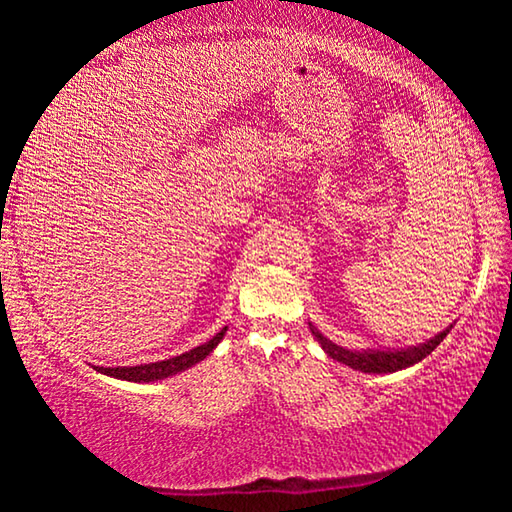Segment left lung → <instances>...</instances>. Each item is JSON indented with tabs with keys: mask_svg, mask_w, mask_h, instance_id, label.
<instances>
[{
	"mask_svg": "<svg viewBox=\"0 0 512 512\" xmlns=\"http://www.w3.org/2000/svg\"><path fill=\"white\" fill-rule=\"evenodd\" d=\"M454 325L445 327L443 332H438L436 336H431L429 341H424L420 345H409V348H397V350H348L343 348V345H336L318 332V329L309 323L311 334H314V339L318 341L320 348L325 350L327 357H332L334 361H341L345 366H350L352 370H359V372H375V375H386V372H397V370H404L413 366V363L422 361L427 354H431L433 350L438 348L440 341L445 339L449 334V329Z\"/></svg>",
	"mask_w": 512,
	"mask_h": 512,
	"instance_id": "obj_1",
	"label": "left lung"
}]
</instances>
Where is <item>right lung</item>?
<instances>
[{"label": "right lung", "instance_id": "right-lung-1", "mask_svg": "<svg viewBox=\"0 0 512 512\" xmlns=\"http://www.w3.org/2000/svg\"><path fill=\"white\" fill-rule=\"evenodd\" d=\"M228 327H223L219 334L212 336L210 341L198 345V348L178 354V357L164 359V361H155V363H142V366H115V368H103V366H94V370L101 372V375H108L112 379H124V381H135V384H149V381H160L178 375V372H185L187 368L201 363L207 354L214 352L216 345L223 341Z\"/></svg>", "mask_w": 512, "mask_h": 512}]
</instances>
